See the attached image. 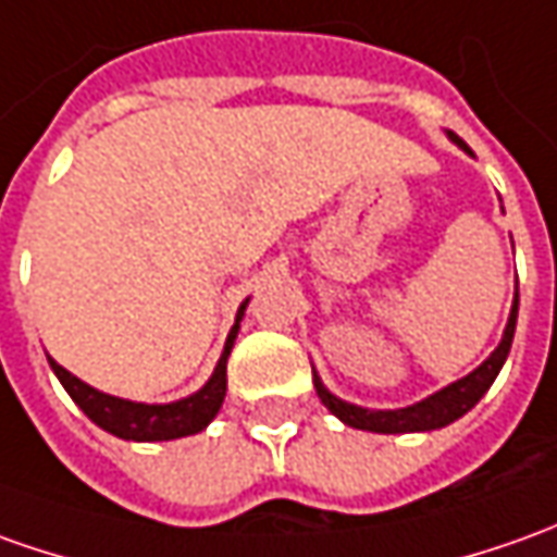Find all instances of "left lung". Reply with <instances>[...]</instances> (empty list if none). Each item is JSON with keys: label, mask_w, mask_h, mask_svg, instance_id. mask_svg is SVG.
<instances>
[{"label": "left lung", "mask_w": 557, "mask_h": 557, "mask_svg": "<svg viewBox=\"0 0 557 557\" xmlns=\"http://www.w3.org/2000/svg\"><path fill=\"white\" fill-rule=\"evenodd\" d=\"M448 139L457 143L460 149L467 151V143L457 134L448 131ZM516 320H518V289L516 298H512V310H509V320H506V329H503L500 344L494 347V354L479 366L472 369L467 377H457L448 387L436 389L433 396H426L421 403L406 408H362L347 403L342 396H335L332 389L320 381V374L313 372V387H317V396L320 403L338 418L347 426L354 430H369V433H430V430H442L448 426L457 418H463L469 408L475 406L482 396L487 393V387L494 384V377L500 374L503 362L509 357V347H512V338H516Z\"/></svg>", "instance_id": "1"}]
</instances>
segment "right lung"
Returning a JSON list of instances; mask_svg holds the SVG:
<instances>
[{
    "label": "right lung",
    "mask_w": 557,
    "mask_h": 557,
    "mask_svg": "<svg viewBox=\"0 0 557 557\" xmlns=\"http://www.w3.org/2000/svg\"><path fill=\"white\" fill-rule=\"evenodd\" d=\"M249 298L237 308V320L231 326L228 338H225V350L215 362L210 381L185 396L176 403H164V406H149V403H131V399H119V396H109L103 389L90 387L82 377H75L66 372L60 362L48 357V366L54 369L60 377L63 389L72 396V403L88 414L90 421L97 423L100 430L112 433V436L127 438V442H170V438L195 436L200 430H207V423L213 421L219 414V408L225 403V389H228V357L234 338L240 332V320H244V310H247Z\"/></svg>",
    "instance_id": "obj_1"
}]
</instances>
